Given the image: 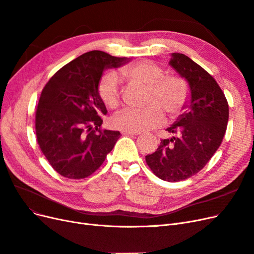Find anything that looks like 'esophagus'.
Masks as SVG:
<instances>
[{
    "instance_id": "obj_1",
    "label": "esophagus",
    "mask_w": 254,
    "mask_h": 254,
    "mask_svg": "<svg viewBox=\"0 0 254 254\" xmlns=\"http://www.w3.org/2000/svg\"><path fill=\"white\" fill-rule=\"evenodd\" d=\"M123 133L124 134H127V135H139L141 132L140 131H123Z\"/></svg>"
}]
</instances>
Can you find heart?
<instances>
[{"label":"heart","instance_id":"obj_1","mask_svg":"<svg viewBox=\"0 0 254 254\" xmlns=\"http://www.w3.org/2000/svg\"><path fill=\"white\" fill-rule=\"evenodd\" d=\"M120 76L129 84L146 86L141 109H125L113 119V125L126 131H144L161 126L165 111L176 118L186 109L190 88L188 80L177 74H165L163 66L144 60L120 68ZM98 94L107 108L117 109L122 103L121 80L114 72L105 74L98 83Z\"/></svg>","mask_w":254,"mask_h":254}]
</instances>
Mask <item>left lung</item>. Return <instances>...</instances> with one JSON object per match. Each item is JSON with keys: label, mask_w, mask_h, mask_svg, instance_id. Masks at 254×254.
Here are the masks:
<instances>
[{"label": "left lung", "mask_w": 254, "mask_h": 254, "mask_svg": "<svg viewBox=\"0 0 254 254\" xmlns=\"http://www.w3.org/2000/svg\"><path fill=\"white\" fill-rule=\"evenodd\" d=\"M170 64L189 81V110L166 129L177 136L161 140L145 160L158 178L178 182L201 171L218 149L227 130L229 105L213 76L184 54L174 53Z\"/></svg>", "instance_id": "1"}]
</instances>
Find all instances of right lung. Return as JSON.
I'll return each instance as SVG.
<instances>
[{
    "instance_id": "1",
    "label": "right lung",
    "mask_w": 254,
    "mask_h": 254,
    "mask_svg": "<svg viewBox=\"0 0 254 254\" xmlns=\"http://www.w3.org/2000/svg\"><path fill=\"white\" fill-rule=\"evenodd\" d=\"M127 61L91 51L61 67L44 86L36 109L37 142L59 175L87 178L102 166L119 140L120 131L102 129L107 109L98 82L106 67Z\"/></svg>"
}]
</instances>
